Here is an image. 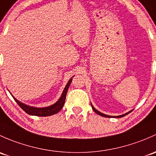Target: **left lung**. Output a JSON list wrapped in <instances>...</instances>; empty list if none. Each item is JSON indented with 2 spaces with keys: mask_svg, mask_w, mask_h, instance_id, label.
<instances>
[{
  "mask_svg": "<svg viewBox=\"0 0 156 156\" xmlns=\"http://www.w3.org/2000/svg\"><path fill=\"white\" fill-rule=\"evenodd\" d=\"M91 106H92V108H93V111H95V112L96 113V114H99V115H100V116H101V117H117V118H120V117H124V116H126V115H127L128 114H129V113L131 112V111H129V112H128V113H126V114H122V115H119V116H116V117H113V116H109V115H106V114H102V113H101V112H99V111H97V110L96 109V108H95L94 107H93V105L91 104Z\"/></svg>",
  "mask_w": 156,
  "mask_h": 156,
  "instance_id": "1",
  "label": "left lung"
}]
</instances>
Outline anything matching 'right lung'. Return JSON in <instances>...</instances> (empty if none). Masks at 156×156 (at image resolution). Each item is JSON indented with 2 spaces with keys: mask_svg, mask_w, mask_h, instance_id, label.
Instances as JSON below:
<instances>
[{
  "mask_svg": "<svg viewBox=\"0 0 156 156\" xmlns=\"http://www.w3.org/2000/svg\"><path fill=\"white\" fill-rule=\"evenodd\" d=\"M72 81H73V78L69 79V81H68L67 84L66 85L64 90H63V93H62L61 96H60V99H58V101L56 103H55L52 105L48 106V107L45 108H35V107H31V106L27 105L24 104V103L21 102L19 100H17L14 96H12L13 99L15 101L17 102V104L22 108L23 111H25L27 114H30V115H34V116H38V117H48V116L53 115V114H57L58 113L60 110L62 109V108L63 107L65 103L66 100V96L67 91H68L69 87V85L71 83Z\"/></svg>",
  "mask_w": 156,
  "mask_h": 156,
  "instance_id": "add662e5",
  "label": "right lung"
}]
</instances>
